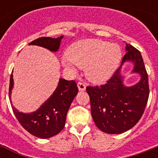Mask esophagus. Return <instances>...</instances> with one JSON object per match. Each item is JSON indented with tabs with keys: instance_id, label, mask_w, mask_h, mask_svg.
I'll use <instances>...</instances> for the list:
<instances>
[{
	"instance_id": "34e87169",
	"label": "esophagus",
	"mask_w": 158,
	"mask_h": 158,
	"mask_svg": "<svg viewBox=\"0 0 158 158\" xmlns=\"http://www.w3.org/2000/svg\"><path fill=\"white\" fill-rule=\"evenodd\" d=\"M77 86L79 88V91H84L85 89H86V85L84 83H82V82H79L78 84H77Z\"/></svg>"
}]
</instances>
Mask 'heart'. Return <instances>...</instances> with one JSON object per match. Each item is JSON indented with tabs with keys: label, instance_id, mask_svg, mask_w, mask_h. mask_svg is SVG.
Wrapping results in <instances>:
<instances>
[{
	"label": "heart",
	"instance_id": "b5f03b06",
	"mask_svg": "<svg viewBox=\"0 0 158 158\" xmlns=\"http://www.w3.org/2000/svg\"><path fill=\"white\" fill-rule=\"evenodd\" d=\"M122 56L117 44L98 39H84L72 44L62 60L64 67L75 72L74 64L86 69L87 76L95 83L107 80L120 64Z\"/></svg>",
	"mask_w": 158,
	"mask_h": 158
}]
</instances>
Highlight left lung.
Returning <instances> with one entry per match:
<instances>
[{
    "label": "left lung",
    "instance_id": "obj_1",
    "mask_svg": "<svg viewBox=\"0 0 158 158\" xmlns=\"http://www.w3.org/2000/svg\"><path fill=\"white\" fill-rule=\"evenodd\" d=\"M125 51L120 67L106 84L86 89L95 125L110 135L121 134L134 127L142 117L149 96L148 77L141 53L127 43ZM126 61L133 62L132 72L141 76L139 83L130 87L123 85L120 74L121 66Z\"/></svg>",
    "mask_w": 158,
    "mask_h": 158
}]
</instances>
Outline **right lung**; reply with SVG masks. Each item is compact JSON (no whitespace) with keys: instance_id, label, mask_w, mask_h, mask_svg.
I'll return each mask as SVG.
<instances>
[{"instance_id":"1","label":"right lung","mask_w":158,"mask_h":158,"mask_svg":"<svg viewBox=\"0 0 158 158\" xmlns=\"http://www.w3.org/2000/svg\"><path fill=\"white\" fill-rule=\"evenodd\" d=\"M62 38L63 36L57 38L43 37L31 42L28 45L40 46L56 52L59 50ZM13 86V74H11L9 88L11 106L19 122L28 133L40 139H48L63 130L68 110L79 91L74 80L60 79L52 95L38 110L32 113L20 112L14 106L10 99Z\"/></svg>"}]
</instances>
